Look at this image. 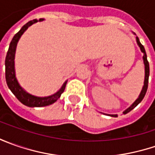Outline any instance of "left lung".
<instances>
[{"label": "left lung", "mask_w": 155, "mask_h": 155, "mask_svg": "<svg viewBox=\"0 0 155 155\" xmlns=\"http://www.w3.org/2000/svg\"><path fill=\"white\" fill-rule=\"evenodd\" d=\"M136 41H137V44L139 45L140 48V51L143 52V61H144V64H145V80H144V85H143V88H142V90H141V92H140V96H139V97L136 99V101L134 102V104H132L128 109L125 110L124 112H123V114H127L128 113L129 111H131V110L134 109L138 104H140V102L142 101V99L144 98V97H145V95H146L147 92V86H148V78H149V64H148V61H147V54H146V51H145V48H144V46L140 44V40H139V38L138 37H136ZM110 116H113V117H116L117 115H110Z\"/></svg>", "instance_id": "obj_1"}]
</instances>
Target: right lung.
<instances>
[{"label":"right lung","mask_w":155,"mask_h":155,"mask_svg":"<svg viewBox=\"0 0 155 155\" xmlns=\"http://www.w3.org/2000/svg\"><path fill=\"white\" fill-rule=\"evenodd\" d=\"M43 21V19H39V21L37 19L30 21L29 22H27L26 25H24L21 30L15 34L9 45L8 51L7 52L6 60H5V76H6L7 84L10 89V91L14 93V95L21 104H23L26 106H28V107H44V106H48L50 104L55 103L57 100L60 97V96L64 92L65 85H66V82H65L61 87V89L55 94L49 96V97H34V96H32V95L26 92L20 86V84H18L17 79L15 78L14 59H15V49H16L17 43H18L21 35L24 33V32L28 27L32 26L33 23H36L38 21Z\"/></svg>","instance_id":"right-lung-1"}]
</instances>
